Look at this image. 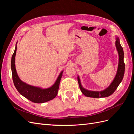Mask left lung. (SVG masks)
<instances>
[{"mask_svg":"<svg viewBox=\"0 0 134 134\" xmlns=\"http://www.w3.org/2000/svg\"><path fill=\"white\" fill-rule=\"evenodd\" d=\"M115 44H116L117 50L118 51L119 60L118 69H117V73L114 79H113L111 84L109 85V86L108 88H107L106 90H104L102 91H100V92L91 91L87 90L82 87V84H81V83H80L79 77L78 76V81L79 88L84 95L88 97H92V98H99V97L100 98V97H108L114 93V92L116 90L117 88L119 86L120 83L122 82V79L124 78L125 68V63L124 62V54L123 48L121 46L119 38L117 37H116V41Z\"/></svg>","mask_w":134,"mask_h":134,"instance_id":"8db88e82","label":"left lung"}]
</instances>
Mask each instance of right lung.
<instances>
[{
	"label": "right lung",
	"instance_id": "right-lung-1",
	"mask_svg": "<svg viewBox=\"0 0 134 134\" xmlns=\"http://www.w3.org/2000/svg\"><path fill=\"white\" fill-rule=\"evenodd\" d=\"M17 51V44L11 60V69L14 86L18 92L25 98L36 103H42L54 99L58 94L60 80L63 71L60 72L53 86L46 89L34 87L22 82L19 79L15 69V57Z\"/></svg>",
	"mask_w": 134,
	"mask_h": 134
}]
</instances>
